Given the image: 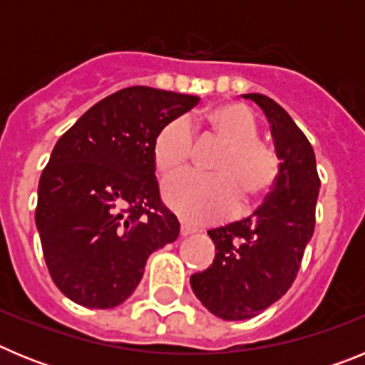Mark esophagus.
<instances>
[{
	"label": "esophagus",
	"mask_w": 365,
	"mask_h": 365,
	"mask_svg": "<svg viewBox=\"0 0 365 365\" xmlns=\"http://www.w3.org/2000/svg\"><path fill=\"white\" fill-rule=\"evenodd\" d=\"M190 234H193V228H190L188 225H185V222H180V235H182V237H186V235H190Z\"/></svg>",
	"instance_id": "obj_1"
}]
</instances>
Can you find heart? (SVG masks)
<instances>
[{"label": "heart", "instance_id": "obj_1", "mask_svg": "<svg viewBox=\"0 0 365 365\" xmlns=\"http://www.w3.org/2000/svg\"><path fill=\"white\" fill-rule=\"evenodd\" d=\"M208 135L222 143L210 160L212 175L182 173L164 185V199L190 222H208L234 214L240 198L250 206L267 197L278 182L279 157L259 140L254 113L241 104L214 106L205 115ZM193 153V131L185 117L160 128L153 140V164L160 175H173Z\"/></svg>", "mask_w": 365, "mask_h": 365}]
</instances>
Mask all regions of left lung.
<instances>
[{
    "label": "left lung",
    "mask_w": 365,
    "mask_h": 365,
    "mask_svg": "<svg viewBox=\"0 0 365 365\" xmlns=\"http://www.w3.org/2000/svg\"><path fill=\"white\" fill-rule=\"evenodd\" d=\"M270 124L279 177L250 217L208 230L214 263L190 278L199 302L222 320H247L278 302L296 279L314 232L320 177L311 143L272 98L248 93Z\"/></svg>",
    "instance_id": "8db88e82"
}]
</instances>
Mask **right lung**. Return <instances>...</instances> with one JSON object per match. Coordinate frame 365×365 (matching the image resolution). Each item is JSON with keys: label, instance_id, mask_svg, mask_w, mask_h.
<instances>
[{"label": "right lung", "instance_id": "add662e5", "mask_svg": "<svg viewBox=\"0 0 365 365\" xmlns=\"http://www.w3.org/2000/svg\"><path fill=\"white\" fill-rule=\"evenodd\" d=\"M199 96L125 87L58 138L38 185L36 227L56 287L74 303L111 309L130 298L151 252L179 235L155 177L153 140Z\"/></svg>", "mask_w": 365, "mask_h": 365}]
</instances>
